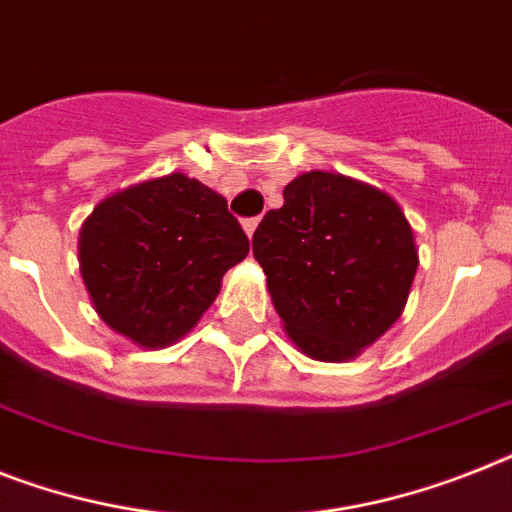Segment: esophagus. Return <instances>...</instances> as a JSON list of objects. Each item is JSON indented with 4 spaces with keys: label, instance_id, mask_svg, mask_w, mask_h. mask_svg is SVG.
<instances>
[{
    "label": "esophagus",
    "instance_id": "1",
    "mask_svg": "<svg viewBox=\"0 0 512 512\" xmlns=\"http://www.w3.org/2000/svg\"><path fill=\"white\" fill-rule=\"evenodd\" d=\"M242 226H244V231H247L249 239H252V234H255L257 226H260V218H247V220H242Z\"/></svg>",
    "mask_w": 512,
    "mask_h": 512
}]
</instances>
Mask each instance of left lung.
<instances>
[{
    "instance_id": "8db88e82",
    "label": "left lung",
    "mask_w": 512,
    "mask_h": 512,
    "mask_svg": "<svg viewBox=\"0 0 512 512\" xmlns=\"http://www.w3.org/2000/svg\"><path fill=\"white\" fill-rule=\"evenodd\" d=\"M286 334L313 360L344 363L405 310L418 270L413 228L386 191L310 170L252 236Z\"/></svg>"
}]
</instances>
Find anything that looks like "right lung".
<instances>
[{
    "instance_id": "1",
    "label": "right lung",
    "mask_w": 512,
    "mask_h": 512,
    "mask_svg": "<svg viewBox=\"0 0 512 512\" xmlns=\"http://www.w3.org/2000/svg\"><path fill=\"white\" fill-rule=\"evenodd\" d=\"M249 239L228 202L184 173L115 191L83 220L78 260L94 310L144 350L197 326Z\"/></svg>"
}]
</instances>
